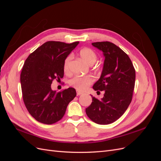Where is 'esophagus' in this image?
Wrapping results in <instances>:
<instances>
[{
  "label": "esophagus",
  "mask_w": 161,
  "mask_h": 161,
  "mask_svg": "<svg viewBox=\"0 0 161 161\" xmlns=\"http://www.w3.org/2000/svg\"><path fill=\"white\" fill-rule=\"evenodd\" d=\"M76 94H77V96H79V95H80L82 94H83V92L79 91V90H76Z\"/></svg>",
  "instance_id": "1"
}]
</instances>
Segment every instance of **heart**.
Wrapping results in <instances>:
<instances>
[{
    "instance_id": "1",
    "label": "heart",
    "mask_w": 161,
    "mask_h": 161,
    "mask_svg": "<svg viewBox=\"0 0 161 161\" xmlns=\"http://www.w3.org/2000/svg\"><path fill=\"white\" fill-rule=\"evenodd\" d=\"M79 54L80 58L89 65L93 64L96 62L97 56L95 51L91 48L85 47L80 50ZM72 60V55L68 56L64 61L63 69L65 72H69L70 70V63ZM94 81V79L91 76H76L73 77L69 81V85L78 90L83 91L91 85Z\"/></svg>"
}]
</instances>
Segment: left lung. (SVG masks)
Listing matches in <instances>:
<instances>
[{"label": "left lung", "mask_w": 161, "mask_h": 161, "mask_svg": "<svg viewBox=\"0 0 161 161\" xmlns=\"http://www.w3.org/2000/svg\"><path fill=\"white\" fill-rule=\"evenodd\" d=\"M105 57L99 79L93 85L95 91H104L101 99L92 97L86 108L87 116L95 123L107 125L114 122L128 109L132 99L136 72L129 56L119 47L109 42L92 43Z\"/></svg>", "instance_id": "1"}]
</instances>
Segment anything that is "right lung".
<instances>
[{
  "mask_svg": "<svg viewBox=\"0 0 161 161\" xmlns=\"http://www.w3.org/2000/svg\"><path fill=\"white\" fill-rule=\"evenodd\" d=\"M47 42L28 56L21 73L24 103L33 118L45 124H52L64 115L66 108L76 95L74 88L53 91V80L64 76L65 58L79 44Z\"/></svg>",
  "mask_w": 161,
  "mask_h": 161,
  "instance_id": "obj_1",
  "label": "right lung"
}]
</instances>
